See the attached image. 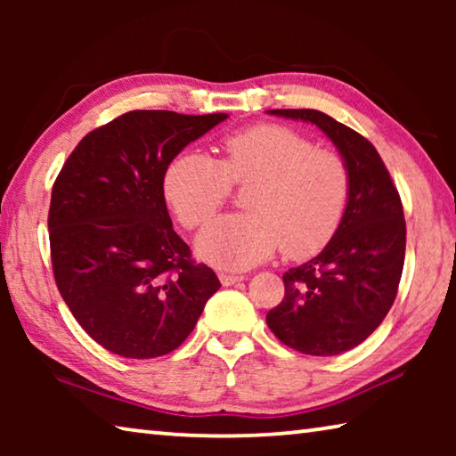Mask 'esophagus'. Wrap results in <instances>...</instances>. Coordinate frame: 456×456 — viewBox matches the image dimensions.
<instances>
[{"label": "esophagus", "instance_id": "34e87169", "mask_svg": "<svg viewBox=\"0 0 456 456\" xmlns=\"http://www.w3.org/2000/svg\"><path fill=\"white\" fill-rule=\"evenodd\" d=\"M219 280L223 285H235L239 281H243V275H235V273H219Z\"/></svg>", "mask_w": 456, "mask_h": 456}]
</instances>
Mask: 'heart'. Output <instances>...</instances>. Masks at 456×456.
I'll return each mask as SVG.
<instances>
[{"mask_svg": "<svg viewBox=\"0 0 456 456\" xmlns=\"http://www.w3.org/2000/svg\"><path fill=\"white\" fill-rule=\"evenodd\" d=\"M223 160L183 151L167 165L163 192L184 227L209 221L231 183H256L247 195L251 213L225 215L197 239L199 257L221 269H249L283 253L293 259L322 251L342 223L350 176L334 152L318 151L296 130L256 125L229 134Z\"/></svg>", "mask_w": 456, "mask_h": 456, "instance_id": "heart-1", "label": "heart"}]
</instances>
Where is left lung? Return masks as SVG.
Instances as JSON below:
<instances>
[{"label":"left lung","instance_id":"obj_1","mask_svg":"<svg viewBox=\"0 0 456 456\" xmlns=\"http://www.w3.org/2000/svg\"><path fill=\"white\" fill-rule=\"evenodd\" d=\"M267 114L318 126L348 168V205L336 235L283 273L285 297L265 318L289 348L338 356L364 342L395 304L406 249L403 203L380 154L356 130L310 108Z\"/></svg>","mask_w":456,"mask_h":456}]
</instances>
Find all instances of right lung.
<instances>
[{"instance_id":"1","label":"right lung","mask_w":456,"mask_h":456,"mask_svg":"<svg viewBox=\"0 0 456 456\" xmlns=\"http://www.w3.org/2000/svg\"><path fill=\"white\" fill-rule=\"evenodd\" d=\"M229 114L133 110L82 138L48 215L52 267L76 322L108 352L157 358L187 339L221 288L168 217L163 175Z\"/></svg>"}]
</instances>
